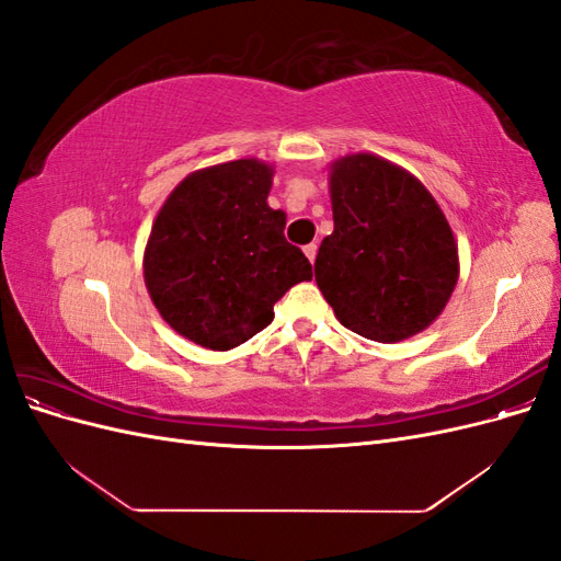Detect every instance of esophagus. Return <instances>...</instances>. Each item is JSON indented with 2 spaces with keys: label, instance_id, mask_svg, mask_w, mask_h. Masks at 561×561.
<instances>
[{
  "label": "esophagus",
  "instance_id": "1",
  "mask_svg": "<svg viewBox=\"0 0 561 561\" xmlns=\"http://www.w3.org/2000/svg\"><path fill=\"white\" fill-rule=\"evenodd\" d=\"M304 254H307V257H309V262L313 264V262H316V254H318V245H316V243H309V245H304Z\"/></svg>",
  "mask_w": 561,
  "mask_h": 561
}]
</instances>
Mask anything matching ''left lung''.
<instances>
[{
	"label": "left lung",
	"mask_w": 561,
	"mask_h": 561,
	"mask_svg": "<svg viewBox=\"0 0 561 561\" xmlns=\"http://www.w3.org/2000/svg\"><path fill=\"white\" fill-rule=\"evenodd\" d=\"M334 231L322 239L316 283L336 320L396 344L445 311L458 280L454 231L410 171L375 154L330 165Z\"/></svg>",
	"instance_id": "8db88e82"
}]
</instances>
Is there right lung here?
I'll return each mask as SVG.
<instances>
[{"label":"right lung","instance_id":"1","mask_svg":"<svg viewBox=\"0 0 561 561\" xmlns=\"http://www.w3.org/2000/svg\"><path fill=\"white\" fill-rule=\"evenodd\" d=\"M274 165L239 159L201 168L165 198L145 248V285L161 318L190 342L229 351L274 320V304L311 280L268 208Z\"/></svg>","mask_w":561,"mask_h":561}]
</instances>
